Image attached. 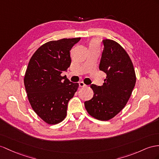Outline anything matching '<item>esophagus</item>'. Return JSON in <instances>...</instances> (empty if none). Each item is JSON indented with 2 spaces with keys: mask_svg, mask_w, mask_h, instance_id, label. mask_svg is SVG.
Masks as SVG:
<instances>
[{
  "mask_svg": "<svg viewBox=\"0 0 159 159\" xmlns=\"http://www.w3.org/2000/svg\"><path fill=\"white\" fill-rule=\"evenodd\" d=\"M79 84V87H85V86H87V85L85 84L83 82H80Z\"/></svg>",
  "mask_w": 159,
  "mask_h": 159,
  "instance_id": "esophagus-1",
  "label": "esophagus"
}]
</instances>
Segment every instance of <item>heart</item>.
Returning a JSON list of instances; mask_svg holds the SVG:
<instances>
[{
  "label": "heart",
  "mask_w": 159,
  "mask_h": 159,
  "mask_svg": "<svg viewBox=\"0 0 159 159\" xmlns=\"http://www.w3.org/2000/svg\"><path fill=\"white\" fill-rule=\"evenodd\" d=\"M99 46V43L97 42V40L93 39L92 40L90 44H89V48H93V47H98Z\"/></svg>",
  "instance_id": "heart-1"
}]
</instances>
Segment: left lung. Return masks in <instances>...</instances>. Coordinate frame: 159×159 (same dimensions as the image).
Masks as SVG:
<instances>
[{
	"label": "left lung",
	"mask_w": 159,
	"mask_h": 159,
	"mask_svg": "<svg viewBox=\"0 0 159 159\" xmlns=\"http://www.w3.org/2000/svg\"><path fill=\"white\" fill-rule=\"evenodd\" d=\"M104 48L99 70L107 75L102 86L91 84L93 97L84 102L89 115L107 121L125 107L136 84V77L129 56L124 49L111 39H103Z\"/></svg>",
	"instance_id": "8db88e82"
}]
</instances>
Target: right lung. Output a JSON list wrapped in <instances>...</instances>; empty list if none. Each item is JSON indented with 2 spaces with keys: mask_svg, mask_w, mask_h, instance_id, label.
Wrapping results in <instances>:
<instances>
[{
  "mask_svg": "<svg viewBox=\"0 0 159 159\" xmlns=\"http://www.w3.org/2000/svg\"><path fill=\"white\" fill-rule=\"evenodd\" d=\"M80 38L50 41L40 46L31 58L24 77L28 99L37 115L48 124L66 116L68 101L79 83L61 74L70 66V51Z\"/></svg>",
  "mask_w": 159,
  "mask_h": 159,
  "instance_id": "1",
  "label": "right lung"
}]
</instances>
